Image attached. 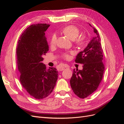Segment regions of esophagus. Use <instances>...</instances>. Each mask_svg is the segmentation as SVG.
<instances>
[{
	"label": "esophagus",
	"instance_id": "esophagus-1",
	"mask_svg": "<svg viewBox=\"0 0 124 124\" xmlns=\"http://www.w3.org/2000/svg\"><path fill=\"white\" fill-rule=\"evenodd\" d=\"M68 68V66H62V67L61 68H60V70L61 71H62L63 70H65V69H67Z\"/></svg>",
	"mask_w": 124,
	"mask_h": 124
}]
</instances>
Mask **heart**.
Returning <instances> with one entry per match:
<instances>
[{
    "label": "heart",
    "mask_w": 124,
    "mask_h": 124,
    "mask_svg": "<svg viewBox=\"0 0 124 124\" xmlns=\"http://www.w3.org/2000/svg\"><path fill=\"white\" fill-rule=\"evenodd\" d=\"M62 32L67 36L68 38L75 41L76 43L78 46H82L85 42V36H80L78 37L80 34V30L76 26L74 25H69L67 26L66 27L62 29ZM57 41V36L54 33L52 35L51 40H50V44L51 46H54L56 43ZM63 57L65 58L68 57V56L66 54L63 55Z\"/></svg>",
    "instance_id": "heart-1"
}]
</instances>
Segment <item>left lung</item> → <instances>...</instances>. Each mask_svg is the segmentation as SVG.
Returning a JSON list of instances; mask_svg holds the SVG:
<instances>
[{
    "label": "left lung",
    "mask_w": 124,
    "mask_h": 124,
    "mask_svg": "<svg viewBox=\"0 0 124 124\" xmlns=\"http://www.w3.org/2000/svg\"><path fill=\"white\" fill-rule=\"evenodd\" d=\"M92 27L95 37L90 41L85 49L77 55L75 60L76 62L83 65V69H74L70 81L74 93L82 99L96 91L102 79L104 70L100 37L97 29Z\"/></svg>",
    "instance_id": "8db88e82"
}]
</instances>
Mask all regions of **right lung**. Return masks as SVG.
<instances>
[{"instance_id": "right-lung-1", "label": "right lung", "mask_w": 124, "mask_h": 124, "mask_svg": "<svg viewBox=\"0 0 124 124\" xmlns=\"http://www.w3.org/2000/svg\"><path fill=\"white\" fill-rule=\"evenodd\" d=\"M47 24L31 25L21 36L16 48L17 63L21 84L30 95L42 99L53 92L58 78V71L46 69L42 62L48 51L45 31Z\"/></svg>"}]
</instances>
